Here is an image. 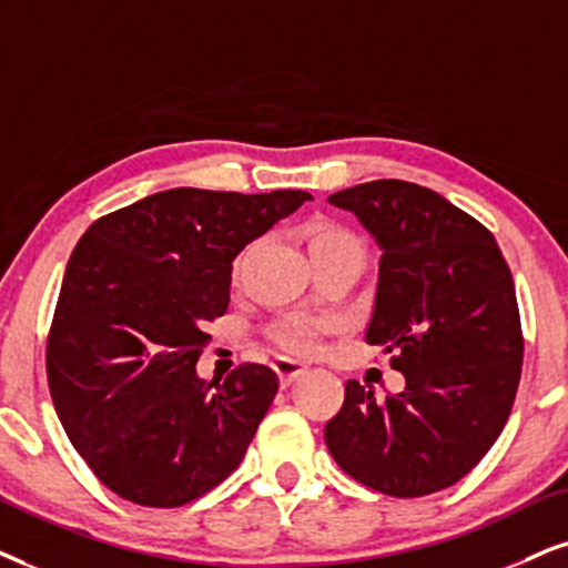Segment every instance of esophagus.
Segmentation results:
<instances>
[{"label": "esophagus", "instance_id": "34e87169", "mask_svg": "<svg viewBox=\"0 0 568 568\" xmlns=\"http://www.w3.org/2000/svg\"><path fill=\"white\" fill-rule=\"evenodd\" d=\"M275 372H277L280 383H283V385H291L293 379H298L301 375H306L308 367H306V364L296 362V358H285V356H280V358H275Z\"/></svg>", "mask_w": 568, "mask_h": 568}]
</instances>
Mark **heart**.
<instances>
[{
    "label": "heart",
    "mask_w": 568,
    "mask_h": 568,
    "mask_svg": "<svg viewBox=\"0 0 568 568\" xmlns=\"http://www.w3.org/2000/svg\"><path fill=\"white\" fill-rule=\"evenodd\" d=\"M304 241L314 264H325L333 260H358L364 262V246L354 231L333 220H312L304 227ZM248 248H243L231 264L233 283L241 277L243 264H246ZM335 322L329 317H317V314H288V317L277 320L270 327L272 346L283 354L306 356L317 348L320 337L333 329Z\"/></svg>",
    "instance_id": "1"
}]
</instances>
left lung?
<instances>
[{
    "label": "left lung",
    "instance_id": "left-lung-1",
    "mask_svg": "<svg viewBox=\"0 0 568 568\" xmlns=\"http://www.w3.org/2000/svg\"><path fill=\"white\" fill-rule=\"evenodd\" d=\"M329 204L383 248L367 343L406 387L377 400L348 379L327 450L356 483L422 498L469 475L511 414L524 362L511 270L483 222L425 185L372 181Z\"/></svg>",
    "mask_w": 568,
    "mask_h": 568
}]
</instances>
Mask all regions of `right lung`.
<instances>
[{
	"label": "right lung",
	"mask_w": 568,
	"mask_h": 568,
	"mask_svg": "<svg viewBox=\"0 0 568 568\" xmlns=\"http://www.w3.org/2000/svg\"><path fill=\"white\" fill-rule=\"evenodd\" d=\"M306 191L172 189L99 217L70 254L47 337L52 400L99 483L178 508L239 469L277 393L264 364L196 377L231 262Z\"/></svg>",
	"instance_id": "right-lung-1"
}]
</instances>
